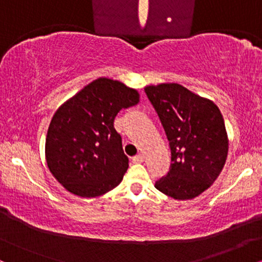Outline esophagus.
<instances>
[{"label":"esophagus","mask_w":262,"mask_h":262,"mask_svg":"<svg viewBox=\"0 0 262 262\" xmlns=\"http://www.w3.org/2000/svg\"><path fill=\"white\" fill-rule=\"evenodd\" d=\"M132 160H133L134 164H140V162L144 161V155L143 154L135 155V156H133V159H132Z\"/></svg>","instance_id":"obj_1"}]
</instances>
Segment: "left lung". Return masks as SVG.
Masks as SVG:
<instances>
[{"instance_id":"left-lung-1","label":"left lung","mask_w":262,"mask_h":262,"mask_svg":"<svg viewBox=\"0 0 262 262\" xmlns=\"http://www.w3.org/2000/svg\"><path fill=\"white\" fill-rule=\"evenodd\" d=\"M171 150L169 172L155 182L175 200H192L210 187L223 170L228 135L219 108L179 83L146 86Z\"/></svg>"}]
</instances>
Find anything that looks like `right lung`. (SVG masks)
I'll list each match as a JSON object with an SVG mask.
<instances>
[{
    "instance_id": "obj_1",
    "label": "right lung",
    "mask_w": 262,
    "mask_h": 262,
    "mask_svg": "<svg viewBox=\"0 0 262 262\" xmlns=\"http://www.w3.org/2000/svg\"><path fill=\"white\" fill-rule=\"evenodd\" d=\"M138 102L137 90L100 77L59 107L48 129L45 158L69 192L97 197L119 185L129 159L113 123L122 108Z\"/></svg>"
}]
</instances>
